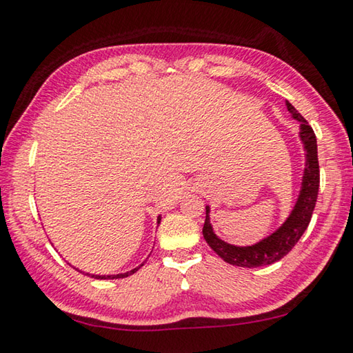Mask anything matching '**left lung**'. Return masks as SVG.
Returning a JSON list of instances; mask_svg holds the SVG:
<instances>
[{
    "instance_id": "1",
    "label": "left lung",
    "mask_w": 353,
    "mask_h": 353,
    "mask_svg": "<svg viewBox=\"0 0 353 353\" xmlns=\"http://www.w3.org/2000/svg\"><path fill=\"white\" fill-rule=\"evenodd\" d=\"M288 112L292 114L294 120H298L299 126V139L304 145L305 151V168L303 174V183H301V191L298 201L294 203L290 216L281 225L276 232L267 236L265 239L259 241L254 245L238 247L227 243L217 238L213 232V227L210 223V207L207 210V217L202 228L203 238L208 245L221 256V258L232 265L238 267H261L270 265L273 262L283 259L290 250L296 245L301 236L309 227L312 213L315 210V203L318 199L319 188V165H318V148H316V136L313 132L312 126L309 125L303 115H301L294 108L285 101Z\"/></svg>"
}]
</instances>
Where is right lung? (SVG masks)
Returning a JSON list of instances; mask_svg holds the SVG:
<instances>
[{
  "instance_id": "obj_1",
  "label": "right lung",
  "mask_w": 353,
  "mask_h": 353,
  "mask_svg": "<svg viewBox=\"0 0 353 353\" xmlns=\"http://www.w3.org/2000/svg\"><path fill=\"white\" fill-rule=\"evenodd\" d=\"M157 223H160V216L157 217ZM143 265V264H142ZM142 265H139L137 268H132L131 272H126V273H120V274H89V273H85V274H88V276H91V278H95V279H117V278H126V276H130V274H132V273H136L140 267ZM80 272V270H79Z\"/></svg>"
}]
</instances>
